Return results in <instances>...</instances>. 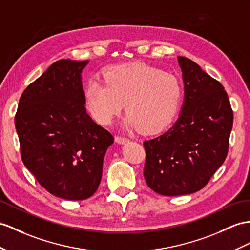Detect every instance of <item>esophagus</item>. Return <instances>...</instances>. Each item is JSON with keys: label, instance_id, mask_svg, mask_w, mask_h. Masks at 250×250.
<instances>
[{"label": "esophagus", "instance_id": "1", "mask_svg": "<svg viewBox=\"0 0 250 250\" xmlns=\"http://www.w3.org/2000/svg\"><path fill=\"white\" fill-rule=\"evenodd\" d=\"M115 142L119 143V144H125L127 142H129V139L128 138H125V137H115Z\"/></svg>", "mask_w": 250, "mask_h": 250}]
</instances>
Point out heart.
Masks as SVG:
<instances>
[{"label":"heart","mask_w":250,"mask_h":250,"mask_svg":"<svg viewBox=\"0 0 250 250\" xmlns=\"http://www.w3.org/2000/svg\"><path fill=\"white\" fill-rule=\"evenodd\" d=\"M105 83L91 79L84 87V104L96 122L108 125L124 107L126 127L155 133L177 114L184 95L181 83L173 74L144 63L108 66Z\"/></svg>","instance_id":"obj_1"}]
</instances>
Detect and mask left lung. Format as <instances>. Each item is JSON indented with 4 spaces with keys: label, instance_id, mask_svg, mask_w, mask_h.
I'll use <instances>...</instances> for the list:
<instances>
[{
    "label": "left lung",
    "instance_id": "left-lung-1",
    "mask_svg": "<svg viewBox=\"0 0 250 250\" xmlns=\"http://www.w3.org/2000/svg\"><path fill=\"white\" fill-rule=\"evenodd\" d=\"M185 99L167 131L144 141L146 184L164 196L195 193L224 163L233 112L226 91L191 59L178 56Z\"/></svg>",
    "mask_w": 250,
    "mask_h": 250
}]
</instances>
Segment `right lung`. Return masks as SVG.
Here are the masks:
<instances>
[{"label": "right lung", "mask_w": 250, "mask_h": 250, "mask_svg": "<svg viewBox=\"0 0 250 250\" xmlns=\"http://www.w3.org/2000/svg\"><path fill=\"white\" fill-rule=\"evenodd\" d=\"M88 63L54 62L24 90L15 118L24 166L47 192L68 200L96 192L114 140L84 107L82 72Z\"/></svg>", "instance_id": "right-lung-1"}]
</instances>
